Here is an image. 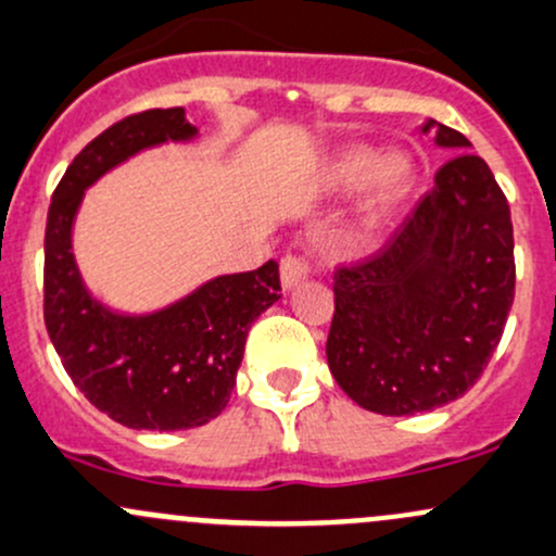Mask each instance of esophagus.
<instances>
[{
    "mask_svg": "<svg viewBox=\"0 0 556 556\" xmlns=\"http://www.w3.org/2000/svg\"><path fill=\"white\" fill-rule=\"evenodd\" d=\"M279 277H282V290H295L298 285H303L308 279V263L301 255H285L279 263Z\"/></svg>",
    "mask_w": 556,
    "mask_h": 556,
    "instance_id": "obj_1",
    "label": "esophagus"
}]
</instances>
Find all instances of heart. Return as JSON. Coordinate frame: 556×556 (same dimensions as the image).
Listing matches in <instances>:
<instances>
[{"instance_id":"heart-1","label":"heart","mask_w":556,"mask_h":556,"mask_svg":"<svg viewBox=\"0 0 556 556\" xmlns=\"http://www.w3.org/2000/svg\"><path fill=\"white\" fill-rule=\"evenodd\" d=\"M317 186L325 194H343L359 186L352 237L370 239L410 197L416 186V165L402 151H386L378 156L367 146H341L319 165Z\"/></svg>"}]
</instances>
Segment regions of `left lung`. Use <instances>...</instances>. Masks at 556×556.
Listing matches in <instances>:
<instances>
[{
	"mask_svg": "<svg viewBox=\"0 0 556 556\" xmlns=\"http://www.w3.org/2000/svg\"><path fill=\"white\" fill-rule=\"evenodd\" d=\"M434 189L376 258L336 274L327 365L359 407L416 416L464 396L504 336L514 301V233L504 191L458 130Z\"/></svg>",
	"mask_w": 556,
	"mask_h": 556,
	"instance_id": "8db88e82",
	"label": "left lung"
}]
</instances>
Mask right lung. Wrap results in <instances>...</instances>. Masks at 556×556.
<instances>
[{
	"label": "right lung",
	"instance_id": "obj_1",
	"mask_svg": "<svg viewBox=\"0 0 556 556\" xmlns=\"http://www.w3.org/2000/svg\"><path fill=\"white\" fill-rule=\"evenodd\" d=\"M200 136L184 109H151L103 130L74 156L45 229V325L72 381L127 429L178 431L229 402L248 330L279 301V266L220 274L154 312H119L90 293L74 258L85 191L140 151Z\"/></svg>",
	"mask_w": 556,
	"mask_h": 556
}]
</instances>
